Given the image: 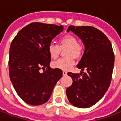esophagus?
<instances>
[{"mask_svg": "<svg viewBox=\"0 0 121 121\" xmlns=\"http://www.w3.org/2000/svg\"><path fill=\"white\" fill-rule=\"evenodd\" d=\"M67 71H65V70L63 71V76H66V75H67Z\"/></svg>", "mask_w": 121, "mask_h": 121, "instance_id": "1", "label": "esophagus"}]
</instances>
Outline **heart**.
I'll return each instance as SVG.
<instances>
[{"label": "heart", "mask_w": 121, "mask_h": 121, "mask_svg": "<svg viewBox=\"0 0 121 121\" xmlns=\"http://www.w3.org/2000/svg\"><path fill=\"white\" fill-rule=\"evenodd\" d=\"M59 45L54 43H50L48 46V54L49 57L55 60L61 52V50H65L64 58H60L52 63L54 68H58L63 70H67L70 69L75 63L74 58H80L83 54V46L78 43L77 39L72 35H65L59 40Z\"/></svg>", "instance_id": "b5f03b06"}]
</instances>
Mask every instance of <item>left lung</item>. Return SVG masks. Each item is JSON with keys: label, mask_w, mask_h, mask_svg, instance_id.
I'll list each match as a JSON object with an SVG mask.
<instances>
[{"label": "left lung", "mask_w": 121, "mask_h": 121, "mask_svg": "<svg viewBox=\"0 0 121 121\" xmlns=\"http://www.w3.org/2000/svg\"><path fill=\"white\" fill-rule=\"evenodd\" d=\"M69 31L82 40L85 51L77 65L82 71L81 74L67 73L73 82L67 88L66 94L73 106L90 108L103 98L109 87L114 54L109 40L99 30L90 26L70 25L67 31ZM84 69L86 73L82 72Z\"/></svg>", "instance_id": "1"}]
</instances>
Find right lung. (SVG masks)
<instances>
[{"label":"right lung","mask_w":121,"mask_h":121,"mask_svg":"<svg viewBox=\"0 0 121 121\" xmlns=\"http://www.w3.org/2000/svg\"><path fill=\"white\" fill-rule=\"evenodd\" d=\"M63 30V25L31 22L19 31L11 43L10 80L18 95L29 105L46 103L63 76L61 69L49 67L51 58L48 51L52 39Z\"/></svg>","instance_id":"1"}]
</instances>
